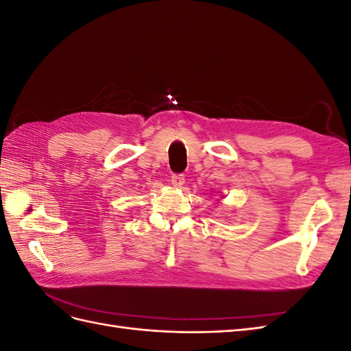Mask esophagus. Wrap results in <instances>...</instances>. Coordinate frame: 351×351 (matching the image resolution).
I'll list each match as a JSON object with an SVG mask.
<instances>
[{
  "instance_id": "obj_1",
  "label": "esophagus",
  "mask_w": 351,
  "mask_h": 351,
  "mask_svg": "<svg viewBox=\"0 0 351 351\" xmlns=\"http://www.w3.org/2000/svg\"><path fill=\"white\" fill-rule=\"evenodd\" d=\"M169 182H171V184L174 187H178V189L183 187L184 186V176L183 174H173Z\"/></svg>"
}]
</instances>
